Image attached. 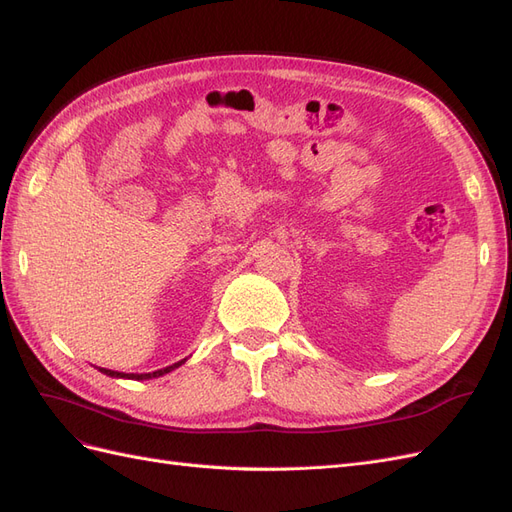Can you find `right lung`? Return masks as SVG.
Segmentation results:
<instances>
[{
  "instance_id": "add662e5",
  "label": "right lung",
  "mask_w": 512,
  "mask_h": 512,
  "mask_svg": "<svg viewBox=\"0 0 512 512\" xmlns=\"http://www.w3.org/2000/svg\"><path fill=\"white\" fill-rule=\"evenodd\" d=\"M185 361V359H183ZM183 361H179V363H175V365H168V367H164V369H158V371H153V374H119V371H113V369H100V371H104L106 376H113V378H132V380H149V378H158V376H164V374H168V371H173L175 367H179Z\"/></svg>"
}]
</instances>
